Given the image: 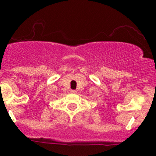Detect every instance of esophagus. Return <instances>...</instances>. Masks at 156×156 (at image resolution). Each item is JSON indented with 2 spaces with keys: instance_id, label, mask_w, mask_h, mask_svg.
Segmentation results:
<instances>
[{
  "instance_id": "34e87169",
  "label": "esophagus",
  "mask_w": 156,
  "mask_h": 156,
  "mask_svg": "<svg viewBox=\"0 0 156 156\" xmlns=\"http://www.w3.org/2000/svg\"><path fill=\"white\" fill-rule=\"evenodd\" d=\"M70 92H71V94H76L77 91L75 90H71Z\"/></svg>"
}]
</instances>
